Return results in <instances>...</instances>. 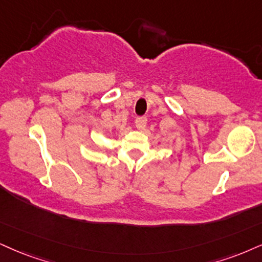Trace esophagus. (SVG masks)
<instances>
[{
	"mask_svg": "<svg viewBox=\"0 0 262 262\" xmlns=\"http://www.w3.org/2000/svg\"><path fill=\"white\" fill-rule=\"evenodd\" d=\"M146 125H147V119H146V118H137V119H136V127H137L140 131L144 130V127H146Z\"/></svg>",
	"mask_w": 262,
	"mask_h": 262,
	"instance_id": "34e87169",
	"label": "esophagus"
}]
</instances>
